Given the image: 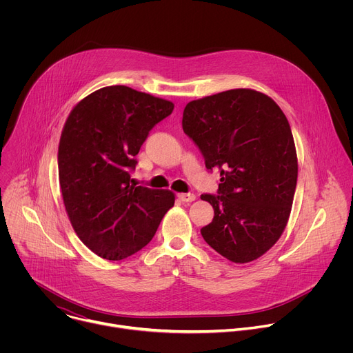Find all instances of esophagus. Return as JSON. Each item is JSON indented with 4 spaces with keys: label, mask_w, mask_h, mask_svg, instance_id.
I'll use <instances>...</instances> for the list:
<instances>
[{
    "label": "esophagus",
    "mask_w": 353,
    "mask_h": 353,
    "mask_svg": "<svg viewBox=\"0 0 353 353\" xmlns=\"http://www.w3.org/2000/svg\"><path fill=\"white\" fill-rule=\"evenodd\" d=\"M179 198L183 201V203H192V201L195 199V195L191 192H181V194H179Z\"/></svg>",
    "instance_id": "obj_1"
}]
</instances>
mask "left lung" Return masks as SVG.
<instances>
[{
  "label": "left lung",
  "instance_id": "8db88e82",
  "mask_svg": "<svg viewBox=\"0 0 353 353\" xmlns=\"http://www.w3.org/2000/svg\"><path fill=\"white\" fill-rule=\"evenodd\" d=\"M183 130L205 168L221 173L218 194L201 195L215 212L201 234L233 263L257 260L285 230L296 190L297 157L286 116L264 93L232 89L190 102Z\"/></svg>",
  "mask_w": 353,
  "mask_h": 353
}]
</instances>
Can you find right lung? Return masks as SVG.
Listing matches in <instances>:
<instances>
[{"label": "right lung", "instance_id": "add662e5", "mask_svg": "<svg viewBox=\"0 0 353 353\" xmlns=\"http://www.w3.org/2000/svg\"><path fill=\"white\" fill-rule=\"evenodd\" d=\"M173 109L169 100L114 85L90 93L70 113L59 146L61 194L78 237L99 257L135 254L174 205L172 191L131 179L149 131Z\"/></svg>", "mask_w": 353, "mask_h": 353}]
</instances>
